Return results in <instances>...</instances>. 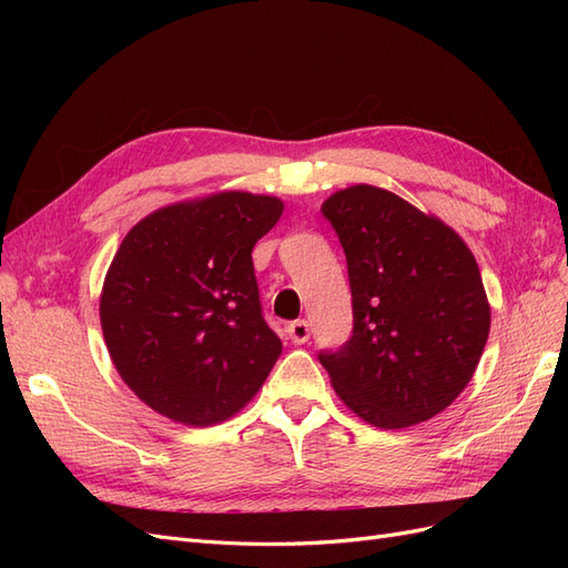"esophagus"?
<instances>
[{"label": "esophagus", "mask_w": 568, "mask_h": 568, "mask_svg": "<svg viewBox=\"0 0 568 568\" xmlns=\"http://www.w3.org/2000/svg\"><path fill=\"white\" fill-rule=\"evenodd\" d=\"M286 334H288L291 343H296V346H303V343H305L307 338H311V324H307L305 320L291 322V324L286 326Z\"/></svg>", "instance_id": "1"}]
</instances>
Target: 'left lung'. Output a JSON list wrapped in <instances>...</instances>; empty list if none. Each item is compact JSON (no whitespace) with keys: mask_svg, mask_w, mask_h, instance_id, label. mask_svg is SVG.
<instances>
[{"mask_svg":"<svg viewBox=\"0 0 568 568\" xmlns=\"http://www.w3.org/2000/svg\"><path fill=\"white\" fill-rule=\"evenodd\" d=\"M346 251L353 336L322 353L338 398L376 428L436 417L467 388L490 332V303L464 239L374 184L322 203Z\"/></svg>","mask_w":568,"mask_h":568,"instance_id":"1","label":"left lung"}]
</instances>
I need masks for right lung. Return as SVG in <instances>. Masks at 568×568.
<instances>
[{"instance_id": "1", "label": "right lung", "mask_w": 568, "mask_h": 568, "mask_svg": "<svg viewBox=\"0 0 568 568\" xmlns=\"http://www.w3.org/2000/svg\"><path fill=\"white\" fill-rule=\"evenodd\" d=\"M282 211L277 196L217 192L163 205L125 234L99 320L120 379L153 412L211 426L265 384L282 341L263 320L251 251Z\"/></svg>"}]
</instances>
